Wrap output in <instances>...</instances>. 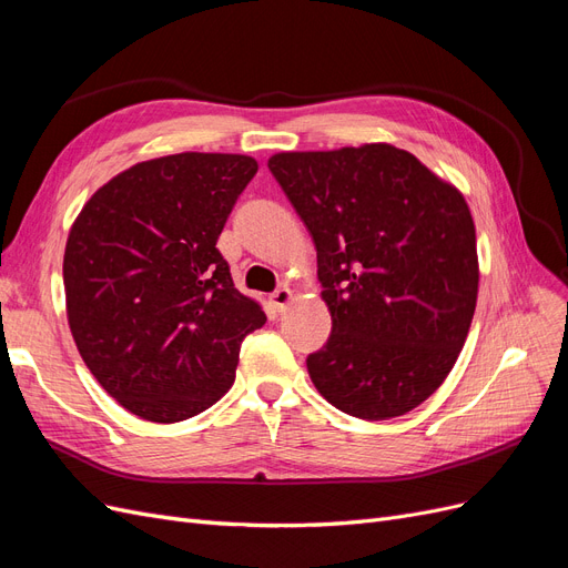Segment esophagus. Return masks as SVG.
<instances>
[{
  "label": "esophagus",
  "instance_id": "obj_1",
  "mask_svg": "<svg viewBox=\"0 0 568 568\" xmlns=\"http://www.w3.org/2000/svg\"><path fill=\"white\" fill-rule=\"evenodd\" d=\"M291 301H293V291H291L288 286H280V288L270 296V303H272V307H275L277 312H284Z\"/></svg>",
  "mask_w": 568,
  "mask_h": 568
}]
</instances>
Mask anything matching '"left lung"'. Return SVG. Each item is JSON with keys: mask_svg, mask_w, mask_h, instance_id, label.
Returning a JSON list of instances; mask_svg holds the SVG:
<instances>
[{"mask_svg": "<svg viewBox=\"0 0 568 568\" xmlns=\"http://www.w3.org/2000/svg\"><path fill=\"white\" fill-rule=\"evenodd\" d=\"M267 166L312 234L326 345L320 395L362 420L408 414L446 381L470 331L479 261L458 187L387 143L277 152Z\"/></svg>", "mask_w": 568, "mask_h": 568, "instance_id": "8db88e82", "label": "left lung"}]
</instances>
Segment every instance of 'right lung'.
<instances>
[{
    "instance_id": "add662e5",
    "label": "right lung",
    "mask_w": 568,
    "mask_h": 568,
    "mask_svg": "<svg viewBox=\"0 0 568 568\" xmlns=\"http://www.w3.org/2000/svg\"><path fill=\"white\" fill-rule=\"evenodd\" d=\"M256 171L246 154H166L116 173L74 219L68 324L95 381L133 416L179 423L216 404L242 341L265 324L216 248Z\"/></svg>"
}]
</instances>
